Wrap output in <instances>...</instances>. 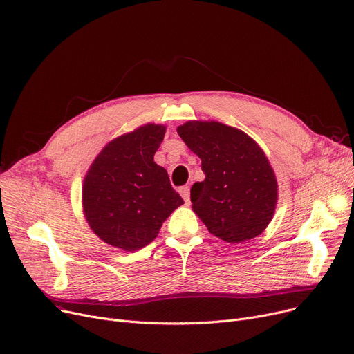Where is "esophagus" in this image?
<instances>
[{
  "instance_id": "34e87169",
  "label": "esophagus",
  "mask_w": 354,
  "mask_h": 354,
  "mask_svg": "<svg viewBox=\"0 0 354 354\" xmlns=\"http://www.w3.org/2000/svg\"><path fill=\"white\" fill-rule=\"evenodd\" d=\"M179 194H180V196L183 198V201H185L187 204L191 203V201H189V187H182V188L179 189Z\"/></svg>"
}]
</instances>
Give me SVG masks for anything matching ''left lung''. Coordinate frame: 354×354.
Wrapping results in <instances>:
<instances>
[{
  "mask_svg": "<svg viewBox=\"0 0 354 354\" xmlns=\"http://www.w3.org/2000/svg\"><path fill=\"white\" fill-rule=\"evenodd\" d=\"M176 131L201 159L205 179L192 185L191 201L208 232L232 244L262 234L278 204V180L263 149L220 121L191 120Z\"/></svg>",
  "mask_w": 354,
  "mask_h": 354,
  "instance_id": "obj_1",
  "label": "left lung"
}]
</instances>
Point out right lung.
<instances>
[{"label":"right lung","mask_w":354,"mask_h":354,"mask_svg":"<svg viewBox=\"0 0 354 354\" xmlns=\"http://www.w3.org/2000/svg\"><path fill=\"white\" fill-rule=\"evenodd\" d=\"M165 133L166 126L147 122L115 137L98 153L84 178L85 220L92 232L115 249L145 248L183 204L166 169L153 159Z\"/></svg>","instance_id":"obj_1"}]
</instances>
